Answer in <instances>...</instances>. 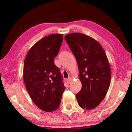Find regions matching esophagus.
<instances>
[{
  "instance_id": "34e87169",
  "label": "esophagus",
  "mask_w": 132,
  "mask_h": 132,
  "mask_svg": "<svg viewBox=\"0 0 132 132\" xmlns=\"http://www.w3.org/2000/svg\"><path fill=\"white\" fill-rule=\"evenodd\" d=\"M71 81H72V78L71 77H69V78L67 79V82L69 83V84L71 83Z\"/></svg>"
}]
</instances>
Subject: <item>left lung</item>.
<instances>
[{
	"label": "left lung",
	"instance_id": "left-lung-1",
	"mask_svg": "<svg viewBox=\"0 0 132 132\" xmlns=\"http://www.w3.org/2000/svg\"><path fill=\"white\" fill-rule=\"evenodd\" d=\"M65 40L75 56L82 88L76 97L78 105L90 110L106 96L110 85L111 70L103 48L95 39L83 34L72 33Z\"/></svg>",
	"mask_w": 132,
	"mask_h": 132
}]
</instances>
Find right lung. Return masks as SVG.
Listing matches in <instances>:
<instances>
[{
  "label": "right lung",
  "instance_id": "obj_1",
  "mask_svg": "<svg viewBox=\"0 0 132 132\" xmlns=\"http://www.w3.org/2000/svg\"><path fill=\"white\" fill-rule=\"evenodd\" d=\"M62 34H52L32 46L24 60L23 79L31 100L47 112L56 110L65 87L54 59L60 51Z\"/></svg>",
  "mask_w": 132,
  "mask_h": 132
}]
</instances>
